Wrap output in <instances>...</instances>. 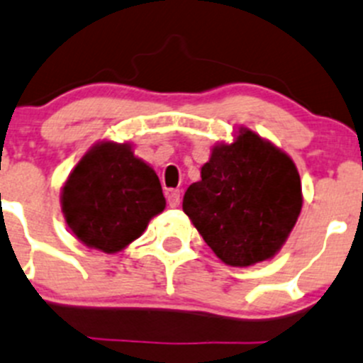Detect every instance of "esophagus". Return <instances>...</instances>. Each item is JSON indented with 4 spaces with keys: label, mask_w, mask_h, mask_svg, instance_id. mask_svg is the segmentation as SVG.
Returning <instances> with one entry per match:
<instances>
[{
    "label": "esophagus",
    "mask_w": 363,
    "mask_h": 363,
    "mask_svg": "<svg viewBox=\"0 0 363 363\" xmlns=\"http://www.w3.org/2000/svg\"><path fill=\"white\" fill-rule=\"evenodd\" d=\"M167 200H168V203H170V207H179V203H181V191H177V189H172V191H168Z\"/></svg>",
    "instance_id": "1"
}]
</instances>
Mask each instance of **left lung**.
<instances>
[{"mask_svg": "<svg viewBox=\"0 0 363 363\" xmlns=\"http://www.w3.org/2000/svg\"><path fill=\"white\" fill-rule=\"evenodd\" d=\"M184 193L182 209L228 266L271 259L300 216L301 182L293 160L248 129L220 143Z\"/></svg>", "mask_w": 363, "mask_h": 363, "instance_id": "left-lung-1", "label": "left lung"}]
</instances>
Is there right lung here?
Masks as SVG:
<instances>
[{"label": "right lung", "instance_id": "obj_1", "mask_svg": "<svg viewBox=\"0 0 363 363\" xmlns=\"http://www.w3.org/2000/svg\"><path fill=\"white\" fill-rule=\"evenodd\" d=\"M164 206L156 172L128 143L104 142L88 150L62 191V211L74 235L106 253L140 238Z\"/></svg>", "mask_w": 363, "mask_h": 363}]
</instances>
